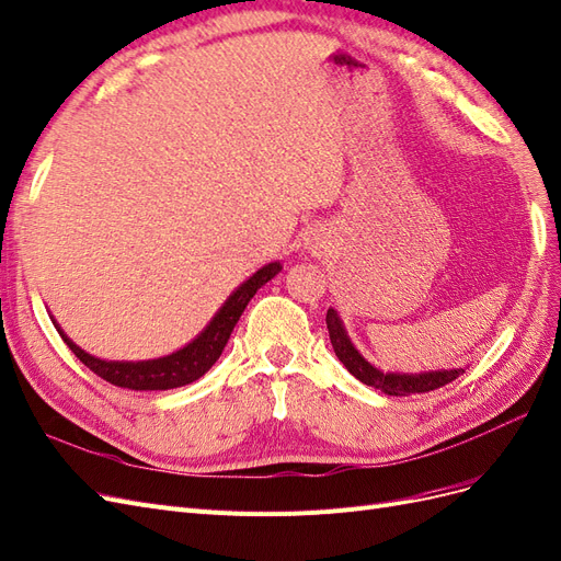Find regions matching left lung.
Segmentation results:
<instances>
[{"label": "left lung", "mask_w": 561, "mask_h": 561, "mask_svg": "<svg viewBox=\"0 0 561 561\" xmlns=\"http://www.w3.org/2000/svg\"><path fill=\"white\" fill-rule=\"evenodd\" d=\"M327 330H330V341L336 357L343 362V366L351 371L357 380L364 385H371L374 390H380L382 394L390 397H409L420 392H432L443 388V385L453 382L465 374V369H434V371H420V374H401V371H382L371 362H366L362 353L353 345L351 336H347L341 316L330 308L327 311Z\"/></svg>", "instance_id": "1"}]
</instances>
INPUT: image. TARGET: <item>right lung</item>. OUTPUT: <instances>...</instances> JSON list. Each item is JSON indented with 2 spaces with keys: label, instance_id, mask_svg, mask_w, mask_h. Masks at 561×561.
Instances as JSON below:
<instances>
[{
  "label": "right lung",
  "instance_id": "add662e5",
  "mask_svg": "<svg viewBox=\"0 0 561 561\" xmlns=\"http://www.w3.org/2000/svg\"><path fill=\"white\" fill-rule=\"evenodd\" d=\"M283 268L280 262H268L262 268L243 280L234 293H231L225 304L218 308V313L210 318V322L204 327V330L192 339L187 345L179 347L176 353L156 357V359H144V362H108L100 359L90 353H85L83 347L76 345L60 324L55 322L50 316L55 330L60 332L65 343L69 345V351L79 357L90 371H94L100 378L108 380L111 385H118V388L127 390H173V388H183L187 382L199 380L210 366L218 362L222 355L225 345L234 332V327L245 311L248 301L255 297L257 289L272 280Z\"/></svg>",
  "mask_w": 561,
  "mask_h": 561
}]
</instances>
